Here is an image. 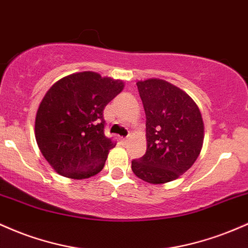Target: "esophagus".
Wrapping results in <instances>:
<instances>
[{
	"label": "esophagus",
	"instance_id": "obj_1",
	"mask_svg": "<svg viewBox=\"0 0 248 248\" xmlns=\"http://www.w3.org/2000/svg\"><path fill=\"white\" fill-rule=\"evenodd\" d=\"M129 139H130V136H129V137H126V138H122V143L126 144L127 141H129Z\"/></svg>",
	"mask_w": 248,
	"mask_h": 248
}]
</instances>
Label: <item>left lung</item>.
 <instances>
[{
	"mask_svg": "<svg viewBox=\"0 0 248 248\" xmlns=\"http://www.w3.org/2000/svg\"><path fill=\"white\" fill-rule=\"evenodd\" d=\"M146 116V152L132 160L133 173L150 184H165L185 173L204 143V122L196 102L164 79L137 82Z\"/></svg>",
	"mask_w": 248,
	"mask_h": 248,
	"instance_id": "8db88e82",
	"label": "left lung"
}]
</instances>
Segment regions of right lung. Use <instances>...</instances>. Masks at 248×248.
Instances as JSON below:
<instances>
[{
    "label": "right lung",
    "mask_w": 248,
    "mask_h": 248,
    "mask_svg": "<svg viewBox=\"0 0 248 248\" xmlns=\"http://www.w3.org/2000/svg\"><path fill=\"white\" fill-rule=\"evenodd\" d=\"M123 89V80L84 71L63 77L46 91L36 113L35 137L57 173L87 179L102 171L116 145L104 135L103 111Z\"/></svg>",
    "instance_id": "right-lung-1"
}]
</instances>
